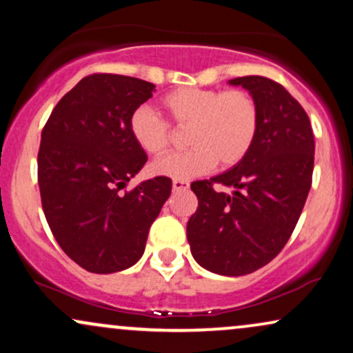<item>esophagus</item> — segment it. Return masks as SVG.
Returning <instances> with one entry per match:
<instances>
[{"label":"esophagus","instance_id":"34e87169","mask_svg":"<svg viewBox=\"0 0 353 353\" xmlns=\"http://www.w3.org/2000/svg\"><path fill=\"white\" fill-rule=\"evenodd\" d=\"M172 189L174 190H185V189H189V182L188 181H182V179H174L172 181Z\"/></svg>","mask_w":353,"mask_h":353}]
</instances>
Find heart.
<instances>
[{
  "instance_id": "b5f03b06",
  "label": "heart",
  "mask_w": 353,
  "mask_h": 353,
  "mask_svg": "<svg viewBox=\"0 0 353 353\" xmlns=\"http://www.w3.org/2000/svg\"><path fill=\"white\" fill-rule=\"evenodd\" d=\"M161 106L176 128H188L190 149L157 159L151 168L157 176L192 179L216 164L236 165L250 151L259 131V104L245 89L177 88L161 98ZM128 125L141 151L149 156L168 151L171 125L152 108L137 106Z\"/></svg>"
}]
</instances>
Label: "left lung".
<instances>
[{"label":"left lung","instance_id":"8db88e82","mask_svg":"<svg viewBox=\"0 0 353 353\" xmlns=\"http://www.w3.org/2000/svg\"><path fill=\"white\" fill-rule=\"evenodd\" d=\"M229 83L257 101L259 131L241 163L190 184L199 208L188 222V241L197 264L237 277L269 264L292 236L312 185L315 141L309 116L282 84L264 76Z\"/></svg>","mask_w":353,"mask_h":353}]
</instances>
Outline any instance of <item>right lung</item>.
<instances>
[{
  "instance_id": "obj_1",
  "label": "right lung",
  "mask_w": 353,
  "mask_h": 353,
  "mask_svg": "<svg viewBox=\"0 0 353 353\" xmlns=\"http://www.w3.org/2000/svg\"><path fill=\"white\" fill-rule=\"evenodd\" d=\"M154 84L96 72L61 98L41 132L38 184L44 216L61 249L94 274L134 265L172 181L125 185L148 161L129 132V116Z\"/></svg>"
}]
</instances>
